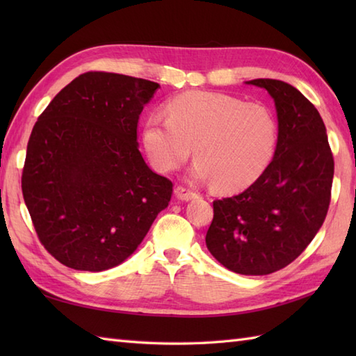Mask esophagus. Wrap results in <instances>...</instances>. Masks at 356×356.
<instances>
[{"label":"esophagus","instance_id":"34e87169","mask_svg":"<svg viewBox=\"0 0 356 356\" xmlns=\"http://www.w3.org/2000/svg\"><path fill=\"white\" fill-rule=\"evenodd\" d=\"M174 193H176V195H177V197H179L180 200H185V202L199 197L197 193L191 191L190 188H185V186H182V185H179V186L176 188V190H174Z\"/></svg>","mask_w":356,"mask_h":356}]
</instances>
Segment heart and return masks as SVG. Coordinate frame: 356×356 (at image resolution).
<instances>
[{
  "label": "heart",
  "mask_w": 356,
  "mask_h": 356,
  "mask_svg": "<svg viewBox=\"0 0 356 356\" xmlns=\"http://www.w3.org/2000/svg\"><path fill=\"white\" fill-rule=\"evenodd\" d=\"M166 111L168 119L151 115L143 127V145L159 171L180 168L194 147V177L236 193L255 184L274 161L278 122L264 104L188 92L170 101Z\"/></svg>",
  "instance_id": "heart-1"
}]
</instances>
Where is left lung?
<instances>
[{
    "instance_id": "1",
    "label": "left lung",
    "mask_w": 356,
    "mask_h": 356,
    "mask_svg": "<svg viewBox=\"0 0 356 356\" xmlns=\"http://www.w3.org/2000/svg\"><path fill=\"white\" fill-rule=\"evenodd\" d=\"M274 97L277 151L268 171L232 197L214 200L207 232L209 252L243 275H268L291 264L327 216L334 154L314 104L291 84L252 79Z\"/></svg>"
}]
</instances>
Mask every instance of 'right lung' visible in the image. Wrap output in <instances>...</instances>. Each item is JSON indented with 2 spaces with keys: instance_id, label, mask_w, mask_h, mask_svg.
<instances>
[{
  "instance_id": "add662e5",
  "label": "right lung",
  "mask_w": 356,
  "mask_h": 356,
  "mask_svg": "<svg viewBox=\"0 0 356 356\" xmlns=\"http://www.w3.org/2000/svg\"><path fill=\"white\" fill-rule=\"evenodd\" d=\"M159 84L87 72L47 105L29 138L21 188L47 252L76 270L128 259L172 194L138 148L139 116Z\"/></svg>"
}]
</instances>
